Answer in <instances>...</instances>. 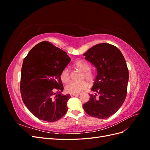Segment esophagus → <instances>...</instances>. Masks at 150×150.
<instances>
[{"instance_id":"1","label":"esophagus","mask_w":150,"mask_h":150,"mask_svg":"<svg viewBox=\"0 0 150 150\" xmlns=\"http://www.w3.org/2000/svg\"><path fill=\"white\" fill-rule=\"evenodd\" d=\"M71 97H73V96H79V93H78V94H71Z\"/></svg>"}]
</instances>
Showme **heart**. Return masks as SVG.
Listing matches in <instances>:
<instances>
[{
    "label": "heart",
    "instance_id": "b5f03b06",
    "mask_svg": "<svg viewBox=\"0 0 150 150\" xmlns=\"http://www.w3.org/2000/svg\"><path fill=\"white\" fill-rule=\"evenodd\" d=\"M75 66L82 71L84 72V77L89 82H92L94 79V74L91 72L90 66L88 63L84 61H78L75 63ZM69 69L68 67H65L61 72V79L64 82H67L69 79ZM88 87V83L84 81L81 82L76 81H69L65 86V89L67 93L71 94H78L82 91Z\"/></svg>",
    "mask_w": 150,
    "mask_h": 150
}]
</instances>
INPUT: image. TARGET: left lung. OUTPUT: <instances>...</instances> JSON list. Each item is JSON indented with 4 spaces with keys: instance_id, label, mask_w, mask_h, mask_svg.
<instances>
[{
    "instance_id": "left-lung-1",
    "label": "left lung",
    "mask_w": 150,
    "mask_h": 150,
    "mask_svg": "<svg viewBox=\"0 0 150 150\" xmlns=\"http://www.w3.org/2000/svg\"><path fill=\"white\" fill-rule=\"evenodd\" d=\"M85 59L96 67L97 74L89 94V100L83 104L88 115L106 119L119 110L127 94L129 72L120 50L113 45L101 43L85 52Z\"/></svg>"
}]
</instances>
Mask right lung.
Segmentation results:
<instances>
[{"instance_id": "add662e5", "label": "right lung", "mask_w": 150, "mask_h": 150, "mask_svg": "<svg viewBox=\"0 0 150 150\" xmlns=\"http://www.w3.org/2000/svg\"><path fill=\"white\" fill-rule=\"evenodd\" d=\"M71 58L47 41L38 44L24 58L21 70V93L25 106L38 119L57 121L67 111L70 94H62V71Z\"/></svg>"}]
</instances>
